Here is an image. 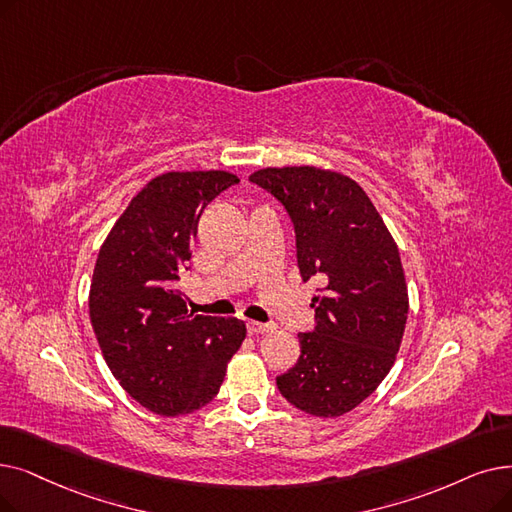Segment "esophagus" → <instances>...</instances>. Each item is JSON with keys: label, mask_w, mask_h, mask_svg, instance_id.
Segmentation results:
<instances>
[{"label": "esophagus", "mask_w": 512, "mask_h": 512, "mask_svg": "<svg viewBox=\"0 0 512 512\" xmlns=\"http://www.w3.org/2000/svg\"><path fill=\"white\" fill-rule=\"evenodd\" d=\"M247 330H249V335H265V332H272L274 330V324H261V322L249 320L247 322Z\"/></svg>", "instance_id": "obj_1"}]
</instances>
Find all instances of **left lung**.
<instances>
[{"mask_svg": "<svg viewBox=\"0 0 512 512\" xmlns=\"http://www.w3.org/2000/svg\"><path fill=\"white\" fill-rule=\"evenodd\" d=\"M249 180L291 217L303 282L326 280L311 303L316 326L299 332V360L276 376V385L307 414L341 416L381 385L404 337L408 288L397 244L368 194L347 175L270 167Z\"/></svg>", "mask_w": 512, "mask_h": 512, "instance_id": "1", "label": "left lung"}]
</instances>
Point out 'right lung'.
Here are the masks:
<instances>
[{
    "mask_svg": "<svg viewBox=\"0 0 512 512\" xmlns=\"http://www.w3.org/2000/svg\"><path fill=\"white\" fill-rule=\"evenodd\" d=\"M238 184L226 171L154 177L117 219L96 259L90 318L119 385L161 416L209 404L247 337L236 318L192 316L177 291L188 270L198 217Z\"/></svg>",
    "mask_w": 512,
    "mask_h": 512,
    "instance_id": "right-lung-1",
    "label": "right lung"
}]
</instances>
